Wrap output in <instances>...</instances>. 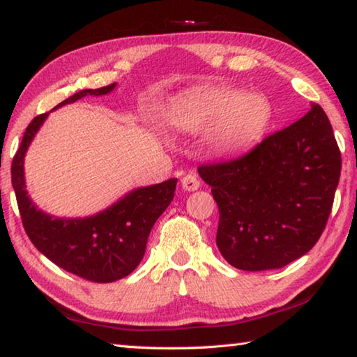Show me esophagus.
Masks as SVG:
<instances>
[{
	"label": "esophagus",
	"instance_id": "esophagus-1",
	"mask_svg": "<svg viewBox=\"0 0 357 357\" xmlns=\"http://www.w3.org/2000/svg\"><path fill=\"white\" fill-rule=\"evenodd\" d=\"M181 185H183L184 190L193 192L200 187V179L197 178V174L189 173V174H185V176H183V179H181Z\"/></svg>",
	"mask_w": 357,
	"mask_h": 357
}]
</instances>
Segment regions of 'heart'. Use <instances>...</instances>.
I'll return each mask as SVG.
<instances>
[{
	"instance_id": "1",
	"label": "heart",
	"mask_w": 357,
	"mask_h": 357,
	"mask_svg": "<svg viewBox=\"0 0 357 357\" xmlns=\"http://www.w3.org/2000/svg\"><path fill=\"white\" fill-rule=\"evenodd\" d=\"M271 104L257 93L208 88L179 102L172 123L185 132L211 129L209 140L222 154L239 153L264 135L271 123Z\"/></svg>"
}]
</instances>
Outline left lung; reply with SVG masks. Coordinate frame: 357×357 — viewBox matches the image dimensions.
<instances>
[{
  "label": "left lung",
  "mask_w": 357,
  "mask_h": 357,
  "mask_svg": "<svg viewBox=\"0 0 357 357\" xmlns=\"http://www.w3.org/2000/svg\"><path fill=\"white\" fill-rule=\"evenodd\" d=\"M342 154L319 105L236 159L198 167L219 206L215 243L243 271L305 255L328 223Z\"/></svg>",
  "instance_id": "left-lung-1"
}]
</instances>
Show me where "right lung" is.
Wrapping results in <instances>:
<instances>
[{"label": "right lung", "mask_w": 357, "mask_h": 357, "mask_svg": "<svg viewBox=\"0 0 357 357\" xmlns=\"http://www.w3.org/2000/svg\"><path fill=\"white\" fill-rule=\"evenodd\" d=\"M114 86L116 83L98 89H83L63 100L56 108L84 96L107 94ZM47 114H39L28 124L20 148L12 159V187L23 228L36 249L68 273L96 283L123 279L140 264L151 228L172 203L178 179L132 190L113 206L84 219H58L42 213L25 190L23 159Z\"/></svg>", "instance_id": "1"}]
</instances>
